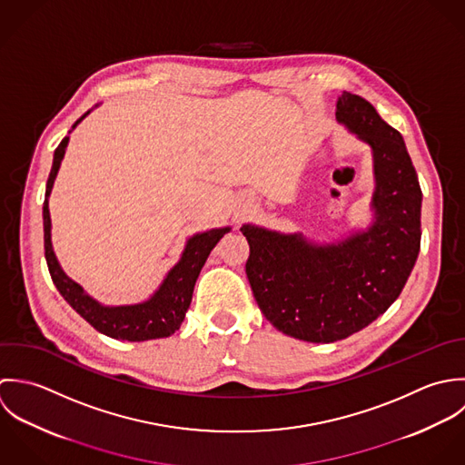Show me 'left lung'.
I'll use <instances>...</instances> for the list:
<instances>
[{"instance_id":"8db88e82","label":"left lung","mask_w":465,"mask_h":465,"mask_svg":"<svg viewBox=\"0 0 465 465\" xmlns=\"http://www.w3.org/2000/svg\"><path fill=\"white\" fill-rule=\"evenodd\" d=\"M336 120L369 143L373 223L338 242L244 224L246 275L266 320L280 332L332 343L360 332L401 294L420 250L422 192L399 131L360 94L343 92Z\"/></svg>"}]
</instances>
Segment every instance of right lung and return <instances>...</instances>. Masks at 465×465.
Segmentation results:
<instances>
[{
    "label": "right lung",
    "instance_id": "obj_1",
    "mask_svg": "<svg viewBox=\"0 0 465 465\" xmlns=\"http://www.w3.org/2000/svg\"><path fill=\"white\" fill-rule=\"evenodd\" d=\"M86 114H90V111L84 113L74 124L72 129H75L77 124L83 118H86ZM68 140L70 136H64L54 153V165L46 182V193L43 203L45 257H46L48 272L52 275L55 287L59 289L63 298L92 327L113 340L147 341V340H158V338H167L174 334L185 320L186 309L190 307L193 285L201 273V268L204 266L210 252L215 248L221 237L228 233L232 228L230 226L213 228V230H206L192 235L186 241L180 262L167 273L162 285L154 291V294L149 300L133 303V305H102L84 291L81 283L70 279L63 272L52 248V221H50V210H48V197L52 193L55 176L64 158Z\"/></svg>",
    "mask_w": 465,
    "mask_h": 465
}]
</instances>
